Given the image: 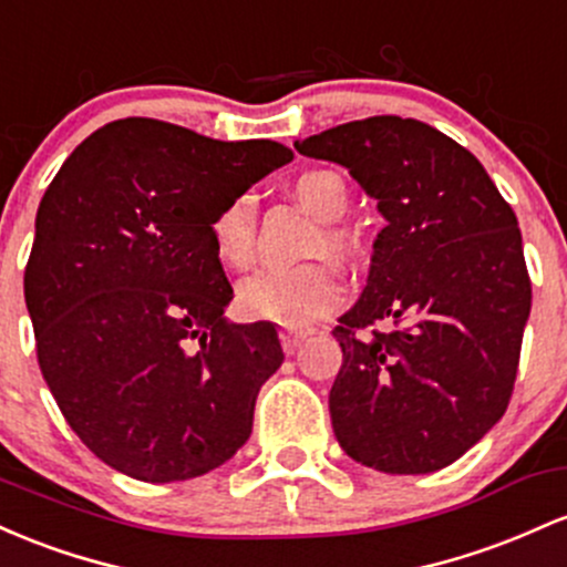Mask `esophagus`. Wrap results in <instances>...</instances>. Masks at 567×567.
Masks as SVG:
<instances>
[{"label": "esophagus", "instance_id": "obj_1", "mask_svg": "<svg viewBox=\"0 0 567 567\" xmlns=\"http://www.w3.org/2000/svg\"><path fill=\"white\" fill-rule=\"evenodd\" d=\"M310 332H297V329H286V332H281V342H284V351L286 353H295L297 348L302 346L305 337H308Z\"/></svg>", "mask_w": 567, "mask_h": 567}]
</instances>
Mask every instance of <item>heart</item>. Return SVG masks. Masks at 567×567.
<instances>
[{
  "mask_svg": "<svg viewBox=\"0 0 567 567\" xmlns=\"http://www.w3.org/2000/svg\"><path fill=\"white\" fill-rule=\"evenodd\" d=\"M291 195L323 225L340 221L351 208V193L334 171H308L291 184ZM208 233L221 265H249L254 246V206L249 195H240L221 206L214 214ZM323 246L329 251H340L346 249V238L340 233H327ZM340 297V278L323 265L265 267L240 281L235 305L249 318H262L281 327H308L310 321L329 313Z\"/></svg>",
  "mask_w": 567,
  "mask_h": 567,
  "instance_id": "b5f03b06",
  "label": "heart"
}]
</instances>
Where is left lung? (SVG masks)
Segmentation results:
<instances>
[{
	"label": "left lung",
	"mask_w": 567,
	"mask_h": 567,
	"mask_svg": "<svg viewBox=\"0 0 567 567\" xmlns=\"http://www.w3.org/2000/svg\"><path fill=\"white\" fill-rule=\"evenodd\" d=\"M295 146L348 168L385 219L364 291L332 332L337 442L374 472H439L512 399L530 316L517 216L472 152L421 120H353Z\"/></svg>",
	"instance_id": "1"
}]
</instances>
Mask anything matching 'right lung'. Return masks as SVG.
<instances>
[{
    "label": "right lung",
    "mask_w": 567,
    "mask_h": 567,
    "mask_svg": "<svg viewBox=\"0 0 567 567\" xmlns=\"http://www.w3.org/2000/svg\"><path fill=\"white\" fill-rule=\"evenodd\" d=\"M291 157L267 138L125 117L91 133L44 189L23 276L37 359L106 466L155 485L193 480L251 436L284 348L276 323L225 316L233 286L208 227Z\"/></svg>",
    "instance_id": "right-lung-1"
}]
</instances>
